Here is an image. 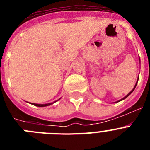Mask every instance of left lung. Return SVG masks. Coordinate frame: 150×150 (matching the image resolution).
I'll return each mask as SVG.
<instances>
[{"label": "left lung", "mask_w": 150, "mask_h": 150, "mask_svg": "<svg viewBox=\"0 0 150 150\" xmlns=\"http://www.w3.org/2000/svg\"><path fill=\"white\" fill-rule=\"evenodd\" d=\"M137 81H138V80H137ZM137 83H136V84H135V86H134V88H133V89H132V91H130L129 93H128V95H126V96H125V97H124V98H122V99H121V100H124V99H125V98H127V97H128V96H129V95H131V94H132V91H134V90L135 87H136V86H137ZM120 100H119V101H120ZM119 101H118V102H119Z\"/></svg>", "instance_id": "obj_1"}]
</instances>
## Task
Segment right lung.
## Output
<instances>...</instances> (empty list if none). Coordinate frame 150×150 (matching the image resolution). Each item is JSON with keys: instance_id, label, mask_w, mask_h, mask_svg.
Listing matches in <instances>:
<instances>
[{"instance_id": "obj_1", "label": "right lung", "mask_w": 150, "mask_h": 150, "mask_svg": "<svg viewBox=\"0 0 150 150\" xmlns=\"http://www.w3.org/2000/svg\"><path fill=\"white\" fill-rule=\"evenodd\" d=\"M53 103H55V102H53ZM53 103H50V104H34V103H32V104L34 106H37V107H46V106L51 105V104H52Z\"/></svg>"}]
</instances>
